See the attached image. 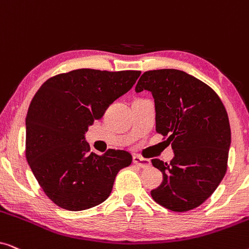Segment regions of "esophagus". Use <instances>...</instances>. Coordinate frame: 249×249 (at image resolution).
<instances>
[{
  "label": "esophagus",
  "mask_w": 249,
  "mask_h": 249,
  "mask_svg": "<svg viewBox=\"0 0 249 249\" xmlns=\"http://www.w3.org/2000/svg\"><path fill=\"white\" fill-rule=\"evenodd\" d=\"M132 162H134L136 165L141 166L142 169H146L148 168V166H151V161H149L148 159H144L139 155L132 156Z\"/></svg>",
  "instance_id": "1"
}]
</instances>
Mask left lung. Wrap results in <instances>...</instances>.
<instances>
[{
    "label": "left lung",
    "mask_w": 249,
    "mask_h": 249,
    "mask_svg": "<svg viewBox=\"0 0 249 249\" xmlns=\"http://www.w3.org/2000/svg\"><path fill=\"white\" fill-rule=\"evenodd\" d=\"M135 90L152 93L156 131L175 152L170 163L152 160L163 175L153 199L175 212L195 209L227 172L231 130L226 107L212 88L181 70L146 71Z\"/></svg>",
    "instance_id": "obj_1"
}]
</instances>
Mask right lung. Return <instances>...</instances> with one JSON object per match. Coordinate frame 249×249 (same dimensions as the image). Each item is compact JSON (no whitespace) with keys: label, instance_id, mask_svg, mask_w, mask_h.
I'll return each mask as SVG.
<instances>
[{"label":"right lung","instance_id":"obj_1","mask_svg":"<svg viewBox=\"0 0 249 249\" xmlns=\"http://www.w3.org/2000/svg\"><path fill=\"white\" fill-rule=\"evenodd\" d=\"M141 71L78 69L44 83L26 117V159L39 186L57 206L83 211L110 196L118 172L131 164L130 153H89L88 127L134 86Z\"/></svg>","mask_w":249,"mask_h":249}]
</instances>
